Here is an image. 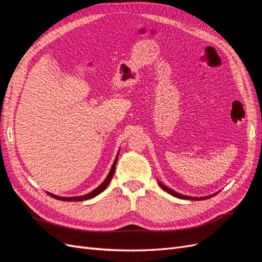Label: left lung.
Masks as SVG:
<instances>
[{
    "instance_id": "obj_1",
    "label": "left lung",
    "mask_w": 262,
    "mask_h": 262,
    "mask_svg": "<svg viewBox=\"0 0 262 262\" xmlns=\"http://www.w3.org/2000/svg\"><path fill=\"white\" fill-rule=\"evenodd\" d=\"M158 184H160V186L165 190L166 192H168V193H170L171 195H173V196H176V198H179V199H185V200H205V199H209V198H211V196H213V195H215L216 193H214V194H212V195H208V196H202V198H196V196H189V195H184V194H180V193H178V192H176V191H173V190H171V189H169V188H167L166 186H164L162 182H158Z\"/></svg>"
}]
</instances>
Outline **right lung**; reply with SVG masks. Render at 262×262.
Here are the masks:
<instances>
[{
  "label": "right lung",
  "mask_w": 262,
  "mask_h": 262,
  "mask_svg": "<svg viewBox=\"0 0 262 262\" xmlns=\"http://www.w3.org/2000/svg\"><path fill=\"white\" fill-rule=\"evenodd\" d=\"M117 160H118V154H117V156H116V160H115V162H114V164H113V166H112V169H110V171H109V173H108L107 178L105 179V181L102 182V184H101L99 187H97L96 189L93 190V191H92V192H90V193L84 194V195H80V196H70V198H69V196H59V195H54V194L49 193V192H47V193H48L49 195H51L52 198H54V199L61 200V201H83V200H87V199H92V198L96 196L97 194H99L100 192L104 191V190L108 187L110 180H112V178L114 177L115 169H116V164H117Z\"/></svg>",
  "instance_id": "obj_1"
}]
</instances>
